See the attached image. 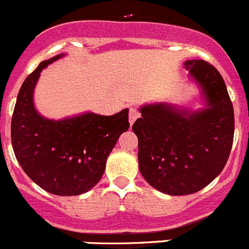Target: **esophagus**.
<instances>
[{
  "label": "esophagus",
  "instance_id": "esophagus-1",
  "mask_svg": "<svg viewBox=\"0 0 249 249\" xmlns=\"http://www.w3.org/2000/svg\"><path fill=\"white\" fill-rule=\"evenodd\" d=\"M139 116H140V113H139V110L136 108H131L129 109V123L130 125H133V123L135 122L136 119H138Z\"/></svg>",
  "mask_w": 249,
  "mask_h": 249
}]
</instances>
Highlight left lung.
I'll list each match as a JSON object with an SVG mask.
<instances>
[{
	"label": "left lung",
	"instance_id": "left-lung-1",
	"mask_svg": "<svg viewBox=\"0 0 249 249\" xmlns=\"http://www.w3.org/2000/svg\"><path fill=\"white\" fill-rule=\"evenodd\" d=\"M183 66L206 108L147 104L133 125L142 178L171 196L195 194L211 183L227 162L234 134L233 107L219 71L202 59L186 60Z\"/></svg>",
	"mask_w": 249,
	"mask_h": 249
}]
</instances>
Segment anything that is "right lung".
I'll use <instances>...</instances> for the list:
<instances>
[{"mask_svg":"<svg viewBox=\"0 0 249 249\" xmlns=\"http://www.w3.org/2000/svg\"><path fill=\"white\" fill-rule=\"evenodd\" d=\"M64 57L39 63L19 89L11 123V140L27 176L47 192L77 196L93 189L105 170L109 154L129 129V109L110 116L91 111L53 120L35 108L33 93L42 69Z\"/></svg>","mask_w":249,"mask_h":249,"instance_id":"right-lung-1","label":"right lung"}]
</instances>
